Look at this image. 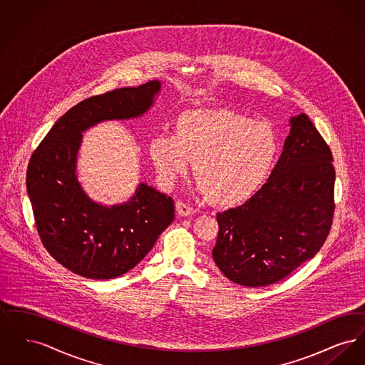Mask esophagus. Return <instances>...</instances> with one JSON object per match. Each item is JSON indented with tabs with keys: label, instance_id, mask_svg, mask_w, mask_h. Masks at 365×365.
Instances as JSON below:
<instances>
[{
	"label": "esophagus",
	"instance_id": "1",
	"mask_svg": "<svg viewBox=\"0 0 365 365\" xmlns=\"http://www.w3.org/2000/svg\"><path fill=\"white\" fill-rule=\"evenodd\" d=\"M176 210H178L179 216H189L195 212L194 208H191L189 204H186L183 201H176Z\"/></svg>",
	"mask_w": 365,
	"mask_h": 365
}]
</instances>
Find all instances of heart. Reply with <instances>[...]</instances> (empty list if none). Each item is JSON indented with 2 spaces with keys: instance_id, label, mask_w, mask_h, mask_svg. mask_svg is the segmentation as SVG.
Instances as JSON below:
<instances>
[{
  "instance_id": "b5f03b06",
  "label": "heart",
  "mask_w": 365,
  "mask_h": 365,
  "mask_svg": "<svg viewBox=\"0 0 365 365\" xmlns=\"http://www.w3.org/2000/svg\"><path fill=\"white\" fill-rule=\"evenodd\" d=\"M278 152V137L268 124L225 108L186 110L175 122L174 137L160 134L149 143L152 163L165 186L186 174L194 161L197 189L223 207L250 198Z\"/></svg>"
}]
</instances>
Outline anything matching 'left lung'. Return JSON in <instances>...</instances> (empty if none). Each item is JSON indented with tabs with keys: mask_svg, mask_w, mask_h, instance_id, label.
I'll return each mask as SVG.
<instances>
[{
	"mask_svg": "<svg viewBox=\"0 0 365 365\" xmlns=\"http://www.w3.org/2000/svg\"><path fill=\"white\" fill-rule=\"evenodd\" d=\"M252 198L216 215L213 260L234 283L260 287L290 275L326 242L335 210V170L329 145L305 113Z\"/></svg>",
	"mask_w": 365,
	"mask_h": 365,
	"instance_id": "left-lung-1",
	"label": "left lung"
}]
</instances>
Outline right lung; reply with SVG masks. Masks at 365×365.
<instances>
[{"instance_id": "obj_1", "label": "right lung", "mask_w": 365, "mask_h": 365, "mask_svg": "<svg viewBox=\"0 0 365 365\" xmlns=\"http://www.w3.org/2000/svg\"><path fill=\"white\" fill-rule=\"evenodd\" d=\"M160 86L150 81L83 100L54 123L30 158L26 185L36 231L53 259L73 274L120 277L174 220V200L146 183L122 205L103 207L87 197L75 174L82 133L104 120L143 115Z\"/></svg>"}]
</instances>
